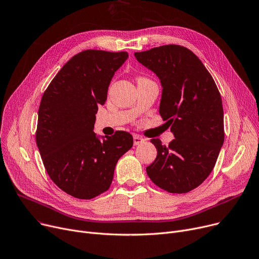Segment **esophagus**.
<instances>
[{"instance_id":"obj_1","label":"esophagus","mask_w":259,"mask_h":259,"mask_svg":"<svg viewBox=\"0 0 259 259\" xmlns=\"http://www.w3.org/2000/svg\"><path fill=\"white\" fill-rule=\"evenodd\" d=\"M144 142H145V139H143L142 136H140V135H134L133 136V144H134V146H139V145L143 144Z\"/></svg>"}]
</instances>
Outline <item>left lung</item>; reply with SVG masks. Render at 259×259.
<instances>
[{"instance_id": "1", "label": "left lung", "mask_w": 259, "mask_h": 259, "mask_svg": "<svg viewBox=\"0 0 259 259\" xmlns=\"http://www.w3.org/2000/svg\"><path fill=\"white\" fill-rule=\"evenodd\" d=\"M135 58L160 80L159 113L175 140H151L157 156L150 179L171 194H184L209 176L224 144V111L217 85L191 50L177 45L136 52Z\"/></svg>"}]
</instances>
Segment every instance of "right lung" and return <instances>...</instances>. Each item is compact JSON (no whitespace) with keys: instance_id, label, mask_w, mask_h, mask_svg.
<instances>
[{"instance_id":"right-lung-1","label":"right lung","mask_w":259,"mask_h":259,"mask_svg":"<svg viewBox=\"0 0 259 259\" xmlns=\"http://www.w3.org/2000/svg\"><path fill=\"white\" fill-rule=\"evenodd\" d=\"M127 52L86 50L68 60L44 93L36 144L50 178L66 194L93 199L109 188L117 160L133 146L132 135L94 132L99 104L107 100L114 73Z\"/></svg>"}]
</instances>
